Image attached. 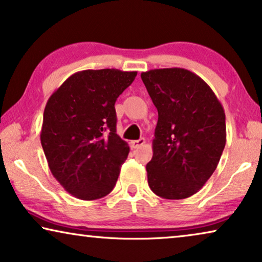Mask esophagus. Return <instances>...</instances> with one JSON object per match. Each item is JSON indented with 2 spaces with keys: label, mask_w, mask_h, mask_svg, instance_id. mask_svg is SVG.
I'll return each mask as SVG.
<instances>
[{
  "label": "esophagus",
  "mask_w": 262,
  "mask_h": 262,
  "mask_svg": "<svg viewBox=\"0 0 262 262\" xmlns=\"http://www.w3.org/2000/svg\"><path fill=\"white\" fill-rule=\"evenodd\" d=\"M144 143H145L144 138H139V139H137V141H131L130 145L132 149H136V148H139V146H142Z\"/></svg>",
  "instance_id": "esophagus-1"
}]
</instances>
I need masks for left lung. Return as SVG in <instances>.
I'll list each match as a JSON object with an SVG mask.
<instances>
[{
    "label": "left lung",
    "mask_w": 262,
    "mask_h": 262,
    "mask_svg": "<svg viewBox=\"0 0 262 262\" xmlns=\"http://www.w3.org/2000/svg\"><path fill=\"white\" fill-rule=\"evenodd\" d=\"M159 112L148 184L164 199L195 194L216 170L227 142L225 113L198 75L181 68L141 74Z\"/></svg>",
    "instance_id": "1"
}]
</instances>
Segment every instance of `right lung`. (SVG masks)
Returning a JSON list of instances; mask_svg holds the SVG:
<instances>
[{
  "label": "right lung",
  "mask_w": 262,
  "mask_h": 262,
  "mask_svg": "<svg viewBox=\"0 0 262 262\" xmlns=\"http://www.w3.org/2000/svg\"><path fill=\"white\" fill-rule=\"evenodd\" d=\"M136 76L118 69L78 71L48 100L40 142L52 175L71 195L94 200L116 186L130 148L117 135L114 103Z\"/></svg>",
  "instance_id": "add662e5"
}]
</instances>
